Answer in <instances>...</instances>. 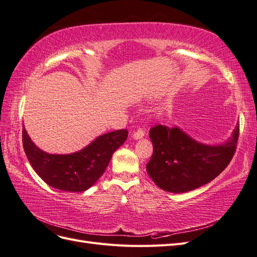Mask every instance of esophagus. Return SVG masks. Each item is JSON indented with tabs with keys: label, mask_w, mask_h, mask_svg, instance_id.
<instances>
[{
	"label": "esophagus",
	"mask_w": 257,
	"mask_h": 257,
	"mask_svg": "<svg viewBox=\"0 0 257 257\" xmlns=\"http://www.w3.org/2000/svg\"><path fill=\"white\" fill-rule=\"evenodd\" d=\"M145 136V132L143 130H138L136 132H134L133 134V138L135 139V141H138V139H141Z\"/></svg>",
	"instance_id": "1"
}]
</instances>
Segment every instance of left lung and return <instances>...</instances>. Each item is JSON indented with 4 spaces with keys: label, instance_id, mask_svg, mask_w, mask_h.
Returning <instances> with one entry per match:
<instances>
[{
    "label": "left lung",
    "instance_id": "left-lung-1",
    "mask_svg": "<svg viewBox=\"0 0 257 257\" xmlns=\"http://www.w3.org/2000/svg\"><path fill=\"white\" fill-rule=\"evenodd\" d=\"M149 136L153 154L148 174L160 189L185 193L212 181L227 167L236 151L239 123L228 141L214 146L196 142L177 126L155 125Z\"/></svg>",
    "mask_w": 257,
    "mask_h": 257
}]
</instances>
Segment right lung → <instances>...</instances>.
<instances>
[{"instance_id": "right-lung-1", "label": "right lung", "mask_w": 257, "mask_h": 257, "mask_svg": "<svg viewBox=\"0 0 257 257\" xmlns=\"http://www.w3.org/2000/svg\"><path fill=\"white\" fill-rule=\"evenodd\" d=\"M127 135L126 130L113 131L98 136L80 151L50 154L35 146L23 125L22 144L31 166L46 183L57 190L78 193L98 180Z\"/></svg>"}]
</instances>
